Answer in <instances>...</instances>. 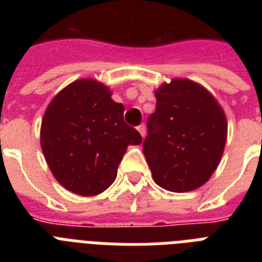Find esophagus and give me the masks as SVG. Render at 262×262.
I'll use <instances>...</instances> for the list:
<instances>
[{
    "instance_id": "1",
    "label": "esophagus",
    "mask_w": 262,
    "mask_h": 262,
    "mask_svg": "<svg viewBox=\"0 0 262 262\" xmlns=\"http://www.w3.org/2000/svg\"><path fill=\"white\" fill-rule=\"evenodd\" d=\"M137 130L140 132V135L143 136V137H144V136H145V133H147V132H145V126H144L143 123H141V125H139V126H137Z\"/></svg>"
}]
</instances>
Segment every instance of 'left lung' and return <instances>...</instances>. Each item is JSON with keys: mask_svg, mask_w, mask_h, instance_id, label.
<instances>
[{"mask_svg": "<svg viewBox=\"0 0 262 262\" xmlns=\"http://www.w3.org/2000/svg\"><path fill=\"white\" fill-rule=\"evenodd\" d=\"M143 152L152 177L166 190L203 186L223 155L227 121L215 98L190 80H174L156 91Z\"/></svg>", "mask_w": 262, "mask_h": 262, "instance_id": "1", "label": "left lung"}]
</instances>
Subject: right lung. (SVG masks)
Instances as JSON below:
<instances>
[{
    "label": "right lung",
    "instance_id": "obj_1",
    "mask_svg": "<svg viewBox=\"0 0 262 262\" xmlns=\"http://www.w3.org/2000/svg\"><path fill=\"white\" fill-rule=\"evenodd\" d=\"M122 103L94 80L63 88L42 121L40 145L55 179L80 195L102 193L114 182L127 145L143 137L123 121Z\"/></svg>",
    "mask_w": 262,
    "mask_h": 262
}]
</instances>
